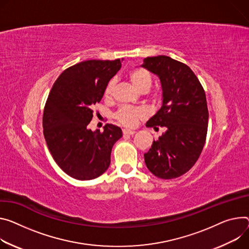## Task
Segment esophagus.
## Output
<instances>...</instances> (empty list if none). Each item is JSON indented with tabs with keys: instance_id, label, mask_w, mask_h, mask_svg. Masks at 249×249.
<instances>
[{
	"instance_id": "obj_1",
	"label": "esophagus",
	"mask_w": 249,
	"mask_h": 249,
	"mask_svg": "<svg viewBox=\"0 0 249 249\" xmlns=\"http://www.w3.org/2000/svg\"><path fill=\"white\" fill-rule=\"evenodd\" d=\"M135 133H136V131H134V130H130V129L123 130V134H125V135H134Z\"/></svg>"
}]
</instances>
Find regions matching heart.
I'll return each mask as SVG.
<instances>
[{
  "label": "heart",
  "instance_id": "1",
  "mask_svg": "<svg viewBox=\"0 0 249 249\" xmlns=\"http://www.w3.org/2000/svg\"><path fill=\"white\" fill-rule=\"evenodd\" d=\"M129 80L131 81L134 88L139 92H147L152 85V76L150 72L145 69H135L129 72ZM116 81L112 79L108 82L105 88V96L110 97L114 91ZM144 116L143 110L133 107H122L116 113V119L125 126L133 127L138 123V121Z\"/></svg>",
  "mask_w": 249,
  "mask_h": 249
}]
</instances>
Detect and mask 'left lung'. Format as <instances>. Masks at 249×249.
Instances as JSON below:
<instances>
[{
  "mask_svg": "<svg viewBox=\"0 0 249 249\" xmlns=\"http://www.w3.org/2000/svg\"><path fill=\"white\" fill-rule=\"evenodd\" d=\"M160 79L162 107L146 123L165 127L144 154L148 170L160 178L186 174L205 146L209 111L205 90L188 65L166 55L146 57L141 65Z\"/></svg>",
  "mask_w": 249,
  "mask_h": 249,
  "instance_id": "obj_1",
  "label": "left lung"
}]
</instances>
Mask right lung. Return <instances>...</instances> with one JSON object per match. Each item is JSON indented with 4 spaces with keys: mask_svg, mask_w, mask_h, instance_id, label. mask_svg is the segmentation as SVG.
<instances>
[{
    "mask_svg": "<svg viewBox=\"0 0 249 249\" xmlns=\"http://www.w3.org/2000/svg\"><path fill=\"white\" fill-rule=\"evenodd\" d=\"M122 60L74 64L62 71L51 90L42 117L44 139L55 163L73 178L101 176L110 165L113 145L122 137V130L112 124H106L103 132L88 128L92 106L101 101Z\"/></svg>",
    "mask_w": 249,
    "mask_h": 249,
    "instance_id": "add662e5",
    "label": "right lung"
}]
</instances>
